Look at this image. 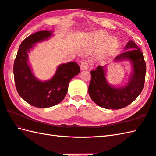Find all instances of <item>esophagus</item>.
Returning <instances> with one entry per match:
<instances>
[{"mask_svg": "<svg viewBox=\"0 0 156 156\" xmlns=\"http://www.w3.org/2000/svg\"><path fill=\"white\" fill-rule=\"evenodd\" d=\"M80 68L82 70H84V69H88V62L87 60H84L81 63L80 65Z\"/></svg>", "mask_w": 156, "mask_h": 156, "instance_id": "obj_1", "label": "esophagus"}]
</instances>
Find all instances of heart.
I'll use <instances>...</instances> for the list:
<instances>
[{"label": "heart", "instance_id": "heart-1", "mask_svg": "<svg viewBox=\"0 0 156 156\" xmlns=\"http://www.w3.org/2000/svg\"><path fill=\"white\" fill-rule=\"evenodd\" d=\"M105 44L103 50L108 52L113 49L117 46V41L114 38H110L108 35L103 32H98L92 34L91 37L90 46L92 48H98Z\"/></svg>", "mask_w": 156, "mask_h": 156}]
</instances>
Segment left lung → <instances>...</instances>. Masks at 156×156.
Segmentation results:
<instances>
[{
  "instance_id": "left-lung-1",
  "label": "left lung",
  "mask_w": 156,
  "mask_h": 156,
  "mask_svg": "<svg viewBox=\"0 0 156 156\" xmlns=\"http://www.w3.org/2000/svg\"><path fill=\"white\" fill-rule=\"evenodd\" d=\"M126 51L115 58V61L127 60L131 63L133 71L127 84L115 88L106 79V66H98L90 72L91 80L88 93L91 99L100 107L107 109H120L133 102L143 90L146 65L143 53L135 43L130 40L126 45Z\"/></svg>"
}]
</instances>
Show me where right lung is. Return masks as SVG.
Listing matches in <instances>:
<instances>
[{"instance_id": "add662e5", "label": "right lung", "mask_w": 156, "mask_h": 156, "mask_svg": "<svg viewBox=\"0 0 156 156\" xmlns=\"http://www.w3.org/2000/svg\"><path fill=\"white\" fill-rule=\"evenodd\" d=\"M51 31H40L25 39L19 46L13 66L15 87L19 94L29 104L39 108L58 105L65 98L69 82L80 72L75 62L59 65L54 76L47 81L39 80L28 64V54L35 44L49 39Z\"/></svg>"}]
</instances>
